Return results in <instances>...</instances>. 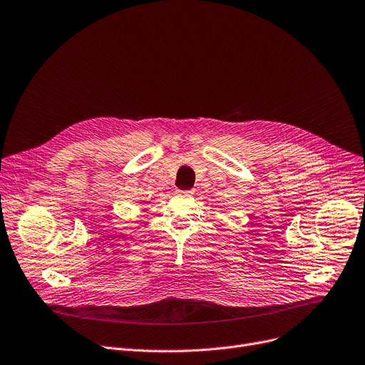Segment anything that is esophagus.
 Segmentation results:
<instances>
[{
    "label": "esophagus",
    "mask_w": 365,
    "mask_h": 365,
    "mask_svg": "<svg viewBox=\"0 0 365 365\" xmlns=\"http://www.w3.org/2000/svg\"><path fill=\"white\" fill-rule=\"evenodd\" d=\"M180 195H192V190H179Z\"/></svg>",
    "instance_id": "obj_1"
}]
</instances>
